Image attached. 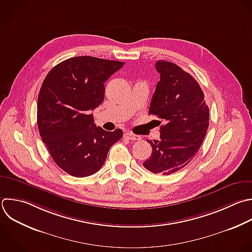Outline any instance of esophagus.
<instances>
[{
	"mask_svg": "<svg viewBox=\"0 0 252 252\" xmlns=\"http://www.w3.org/2000/svg\"><path fill=\"white\" fill-rule=\"evenodd\" d=\"M124 138H126V139H128V140H132V141H139V140H141V137H140V136L135 135V134H133V133H131V132L125 133V134H124Z\"/></svg>",
	"mask_w": 252,
	"mask_h": 252,
	"instance_id": "obj_1",
	"label": "esophagus"
}]
</instances>
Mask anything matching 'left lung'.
I'll list each match as a JSON object with an SVG mask.
<instances>
[{
    "label": "left lung",
    "mask_w": 252,
    "mask_h": 252,
    "mask_svg": "<svg viewBox=\"0 0 252 252\" xmlns=\"http://www.w3.org/2000/svg\"><path fill=\"white\" fill-rule=\"evenodd\" d=\"M160 74L149 114L164 122L158 140H147L152 155L143 165L153 173L168 175L187 165L200 149L209 126V107L197 81L179 66L159 60ZM161 123L160 121H158Z\"/></svg>",
    "instance_id": "obj_1"
}]
</instances>
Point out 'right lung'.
Returning <instances> with one entry per match:
<instances>
[{
  "mask_svg": "<svg viewBox=\"0 0 252 252\" xmlns=\"http://www.w3.org/2000/svg\"><path fill=\"white\" fill-rule=\"evenodd\" d=\"M92 56L67 59L47 74L37 100L40 137L55 163L76 177L98 171L110 147L123 135L96 127L91 110L104 99V83L123 67Z\"/></svg>",
  "mask_w": 252,
  "mask_h": 252,
  "instance_id": "add662e5",
  "label": "right lung"
}]
</instances>
